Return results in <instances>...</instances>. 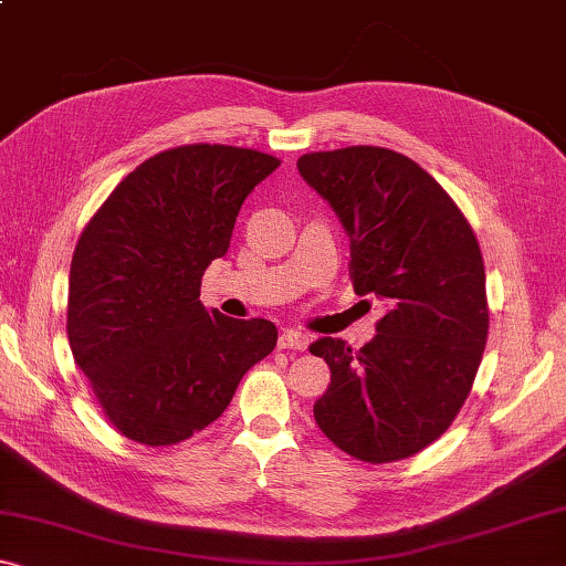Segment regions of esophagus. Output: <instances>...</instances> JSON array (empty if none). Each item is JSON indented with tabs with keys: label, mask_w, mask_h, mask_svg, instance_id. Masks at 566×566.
Returning <instances> with one entry per match:
<instances>
[{
	"label": "esophagus",
	"mask_w": 566,
	"mask_h": 566,
	"mask_svg": "<svg viewBox=\"0 0 566 566\" xmlns=\"http://www.w3.org/2000/svg\"><path fill=\"white\" fill-rule=\"evenodd\" d=\"M280 349H294V352H304L310 347V337H306L304 332H296V329H284L280 334Z\"/></svg>",
	"instance_id": "esophagus-1"
}]
</instances>
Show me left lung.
Wrapping results in <instances>:
<instances>
[{
  "instance_id": "obj_1",
  "label": "left lung",
  "mask_w": 566,
  "mask_h": 566,
  "mask_svg": "<svg viewBox=\"0 0 566 566\" xmlns=\"http://www.w3.org/2000/svg\"><path fill=\"white\" fill-rule=\"evenodd\" d=\"M296 167L347 229L354 292L389 306L361 349L310 344L332 371L314 419L354 459H407L447 432L472 391L490 332L482 249L442 185L399 151H310Z\"/></svg>"
}]
</instances>
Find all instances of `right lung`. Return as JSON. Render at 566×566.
<instances>
[{
	"instance_id": "right-lung-1",
	"label": "right lung",
	"mask_w": 566,
	"mask_h": 566,
	"mask_svg": "<svg viewBox=\"0 0 566 566\" xmlns=\"http://www.w3.org/2000/svg\"><path fill=\"white\" fill-rule=\"evenodd\" d=\"M282 161L256 149L181 145L129 171L74 247L66 337L104 417L132 442L179 444L229 407L276 344L266 319L205 310L242 202Z\"/></svg>"
}]
</instances>
